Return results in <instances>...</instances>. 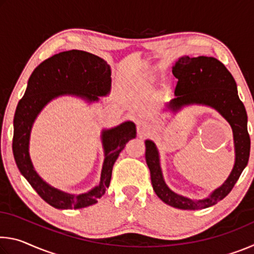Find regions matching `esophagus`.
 <instances>
[{"mask_svg":"<svg viewBox=\"0 0 254 254\" xmlns=\"http://www.w3.org/2000/svg\"><path fill=\"white\" fill-rule=\"evenodd\" d=\"M136 128H137V133H139V134L145 135L148 132H150V130H151V127H150L149 124L145 122H139L137 123Z\"/></svg>","mask_w":254,"mask_h":254,"instance_id":"1","label":"esophagus"}]
</instances>
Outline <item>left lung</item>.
Here are the masks:
<instances>
[{
    "label": "left lung",
    "instance_id": "obj_1",
    "mask_svg": "<svg viewBox=\"0 0 254 254\" xmlns=\"http://www.w3.org/2000/svg\"><path fill=\"white\" fill-rule=\"evenodd\" d=\"M173 74L178 78V83L175 89L176 97L167 103V109L177 113L185 106L204 105L217 111L229 122L233 131L235 150L233 169L225 182L207 197L190 199L167 186L160 166V156L157 145L151 140H145L144 142L145 161L150 169L153 190L163 203L179 209L207 208L230 194L248 165L251 141L248 133L247 111L239 98L233 76L216 58L183 56L173 66Z\"/></svg>",
    "mask_w": 254,
    "mask_h": 254
}]
</instances>
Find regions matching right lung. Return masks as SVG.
Returning a JSON list of instances; mask_svg holds the SVG:
<instances>
[{
  "label": "right lung",
  "mask_w": 254,
  "mask_h": 254,
  "mask_svg": "<svg viewBox=\"0 0 254 254\" xmlns=\"http://www.w3.org/2000/svg\"><path fill=\"white\" fill-rule=\"evenodd\" d=\"M111 67L104 59L83 50L63 51L53 56L30 76L23 97L16 106L13 120V156L21 175L42 199L58 209H77L97 203L110 186L112 169L128 140L136 135L135 124L126 121L101 133L104 161L95 187L83 194H69L55 188L34 169L29 145L32 126L44 107L55 98L70 95L87 103L100 101L111 91Z\"/></svg>",
  "instance_id": "right-lung-1"
}]
</instances>
